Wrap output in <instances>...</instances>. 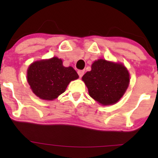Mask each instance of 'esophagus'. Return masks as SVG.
<instances>
[{
  "mask_svg": "<svg viewBox=\"0 0 158 158\" xmlns=\"http://www.w3.org/2000/svg\"><path fill=\"white\" fill-rule=\"evenodd\" d=\"M84 73H85V71H84V70H80L77 71V74H78L80 77H83V75H84Z\"/></svg>",
  "mask_w": 158,
  "mask_h": 158,
  "instance_id": "1",
  "label": "esophagus"
}]
</instances>
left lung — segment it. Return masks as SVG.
I'll list each match as a JSON object with an SVG mask.
<instances>
[{"instance_id": "1", "label": "left lung", "mask_w": 158, "mask_h": 158, "mask_svg": "<svg viewBox=\"0 0 158 158\" xmlns=\"http://www.w3.org/2000/svg\"><path fill=\"white\" fill-rule=\"evenodd\" d=\"M82 79L93 98L103 105H111L124 94L129 83V74L123 64L100 59L93 63L91 70Z\"/></svg>"}]
</instances>
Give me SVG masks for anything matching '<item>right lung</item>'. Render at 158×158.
Wrapping results in <instances>:
<instances>
[{
    "instance_id": "1",
    "label": "right lung",
    "mask_w": 158,
    "mask_h": 158,
    "mask_svg": "<svg viewBox=\"0 0 158 158\" xmlns=\"http://www.w3.org/2000/svg\"><path fill=\"white\" fill-rule=\"evenodd\" d=\"M78 77L72 67H64L57 57L36 61L27 70V81L32 91L44 100L57 98L64 92L69 83Z\"/></svg>"
}]
</instances>
